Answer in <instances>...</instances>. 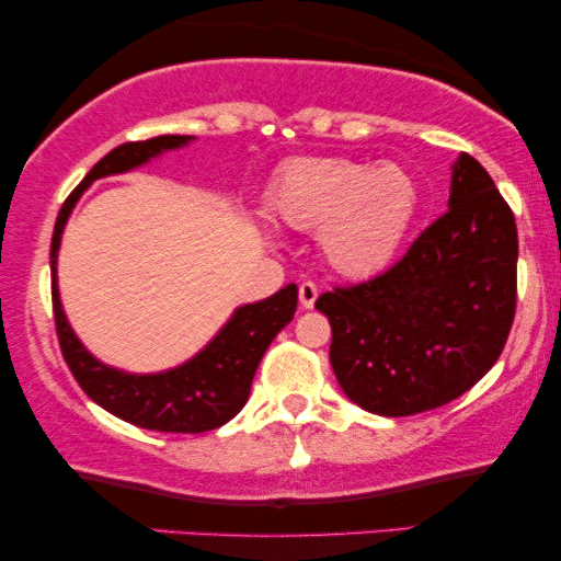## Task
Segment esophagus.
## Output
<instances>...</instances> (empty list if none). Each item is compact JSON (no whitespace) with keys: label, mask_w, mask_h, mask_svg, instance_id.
Listing matches in <instances>:
<instances>
[{"label":"esophagus","mask_w":561,"mask_h":561,"mask_svg":"<svg viewBox=\"0 0 561 561\" xmlns=\"http://www.w3.org/2000/svg\"><path fill=\"white\" fill-rule=\"evenodd\" d=\"M317 296H319V286H317V283L304 280L301 286H298V298H301L304 309H313V304H317Z\"/></svg>","instance_id":"34e87169"}]
</instances>
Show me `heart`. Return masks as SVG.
<instances>
[{
    "label": "heart",
    "instance_id": "b5f03b06",
    "mask_svg": "<svg viewBox=\"0 0 561 561\" xmlns=\"http://www.w3.org/2000/svg\"><path fill=\"white\" fill-rule=\"evenodd\" d=\"M419 204V188L401 165H365L344 158H306L286 168L271 194L283 225L319 229L336 271L365 275L386 265Z\"/></svg>",
    "mask_w": 561,
    "mask_h": 561
}]
</instances>
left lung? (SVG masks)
Wrapping results in <instances>:
<instances>
[{"mask_svg": "<svg viewBox=\"0 0 561 561\" xmlns=\"http://www.w3.org/2000/svg\"><path fill=\"white\" fill-rule=\"evenodd\" d=\"M516 265V217L485 168L462 152L449 209L405 255L370 280L317 298L350 401L378 416H413L467 393L511 334Z\"/></svg>", "mask_w": 561, "mask_h": 561, "instance_id": "obj_1", "label": "left lung"}]
</instances>
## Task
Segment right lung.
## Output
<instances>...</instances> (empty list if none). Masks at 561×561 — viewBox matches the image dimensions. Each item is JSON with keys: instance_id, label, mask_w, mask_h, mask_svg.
I'll list each match as a JSON object with an SVG mask.
<instances>
[{"instance_id": "1", "label": "right lung", "mask_w": 561, "mask_h": 561, "mask_svg": "<svg viewBox=\"0 0 561 561\" xmlns=\"http://www.w3.org/2000/svg\"><path fill=\"white\" fill-rule=\"evenodd\" d=\"M188 140L191 137L186 135H160L142 142H125L106 152L60 206L50 242L53 319H56L58 344L68 370L73 373L83 393L104 411L114 413L127 424L168 434L211 432L240 413L242 405L248 403L252 378H255L265 350L271 347L275 334L294 319L298 304L296 283L280 288L265 301L237 309L211 344H206V350L198 352L186 365L160 375H127L99 363L76 340L73 329L68 327L66 313L60 309L56 257L68 214L91 181L102 179V175L125 173L129 168L148 163L158 152L181 148Z\"/></svg>"}]
</instances>
